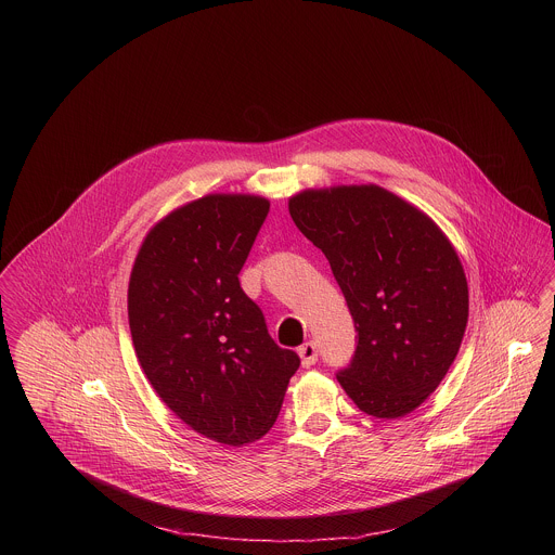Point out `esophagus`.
<instances>
[{
  "label": "esophagus",
  "instance_id": "34e87169",
  "mask_svg": "<svg viewBox=\"0 0 555 555\" xmlns=\"http://www.w3.org/2000/svg\"><path fill=\"white\" fill-rule=\"evenodd\" d=\"M299 357H301V365L304 367H310L318 361V346L314 341H306L301 348H299Z\"/></svg>",
  "mask_w": 555,
  "mask_h": 555
}]
</instances>
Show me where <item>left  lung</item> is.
<instances>
[{
  "instance_id": "left-lung-1",
  "label": "left lung",
  "mask_w": 555,
  "mask_h": 555,
  "mask_svg": "<svg viewBox=\"0 0 555 555\" xmlns=\"http://www.w3.org/2000/svg\"><path fill=\"white\" fill-rule=\"evenodd\" d=\"M288 211L326 256L359 333L337 383L365 414L416 410L447 376L468 324V282L453 243L374 183L304 190Z\"/></svg>"
}]
</instances>
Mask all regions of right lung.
I'll return each mask as SVG.
<instances>
[{"label":"right lung","mask_w":555,"mask_h":555,"mask_svg":"<svg viewBox=\"0 0 555 555\" xmlns=\"http://www.w3.org/2000/svg\"><path fill=\"white\" fill-rule=\"evenodd\" d=\"M269 201L207 194L164 216L143 238L128 284L139 363L159 399L196 434L229 447L275 423L299 357L280 348L238 271Z\"/></svg>","instance_id":"obj_1"}]
</instances>
